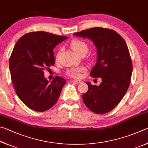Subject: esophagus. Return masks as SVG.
<instances>
[{"label": "esophagus", "mask_w": 148, "mask_h": 148, "mask_svg": "<svg viewBox=\"0 0 148 148\" xmlns=\"http://www.w3.org/2000/svg\"><path fill=\"white\" fill-rule=\"evenodd\" d=\"M72 82H74V83H82V81H80V80H73V81H71Z\"/></svg>", "instance_id": "esophagus-1"}]
</instances>
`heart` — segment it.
I'll use <instances>...</instances> for the list:
<instances>
[{
    "instance_id": "heart-1",
    "label": "heart",
    "mask_w": 148,
    "mask_h": 148,
    "mask_svg": "<svg viewBox=\"0 0 148 148\" xmlns=\"http://www.w3.org/2000/svg\"><path fill=\"white\" fill-rule=\"evenodd\" d=\"M70 46H71L72 50L77 54H81L82 52H86V53L88 51V45L86 43L81 40H75L72 41L71 44H70ZM58 54L59 53L57 54L56 58H58ZM84 71H86V68L84 67H77L69 70L68 72V75L71 77L78 78V77L81 76L82 73Z\"/></svg>"
}]
</instances>
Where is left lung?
<instances>
[{
  "label": "left lung",
  "instance_id": "1",
  "mask_svg": "<svg viewBox=\"0 0 148 148\" xmlns=\"http://www.w3.org/2000/svg\"><path fill=\"white\" fill-rule=\"evenodd\" d=\"M88 38L97 50V61L90 75L101 79L99 86L86 82L88 90L82 95L85 105L98 114L112 110L123 99L130 84L133 66L127 45L113 30L95 27L75 33Z\"/></svg>",
  "mask_w": 148,
  "mask_h": 148
}]
</instances>
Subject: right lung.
<instances>
[{
	"label": "right lung",
	"instance_id": "obj_1",
	"mask_svg": "<svg viewBox=\"0 0 148 148\" xmlns=\"http://www.w3.org/2000/svg\"><path fill=\"white\" fill-rule=\"evenodd\" d=\"M67 38L40 31L23 36L15 45L10 75L17 96L30 109L43 112L58 101L66 80L56 76L49 82L43 70L54 64L53 49Z\"/></svg>",
	"mask_w": 148,
	"mask_h": 148
}]
</instances>
